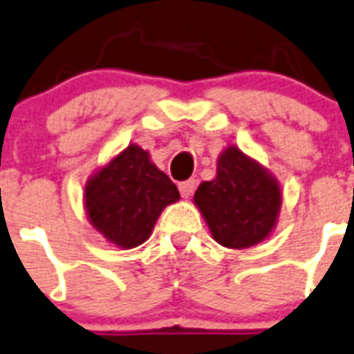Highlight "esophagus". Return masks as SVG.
<instances>
[{
  "label": "esophagus",
  "mask_w": 354,
  "mask_h": 354,
  "mask_svg": "<svg viewBox=\"0 0 354 354\" xmlns=\"http://www.w3.org/2000/svg\"><path fill=\"white\" fill-rule=\"evenodd\" d=\"M178 189H180L182 198H191L194 189H196V182H194V180H185V182H182L178 185Z\"/></svg>",
  "instance_id": "esophagus-1"
}]
</instances>
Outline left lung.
Masks as SVG:
<instances>
[{"instance_id": "left-lung-1", "label": "left lung", "mask_w": 354, "mask_h": 354, "mask_svg": "<svg viewBox=\"0 0 354 354\" xmlns=\"http://www.w3.org/2000/svg\"><path fill=\"white\" fill-rule=\"evenodd\" d=\"M194 203L220 245L247 249L277 225L281 191L263 165L231 145L218 156L216 178L200 183Z\"/></svg>"}]
</instances>
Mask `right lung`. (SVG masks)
Masks as SVG:
<instances>
[{"instance_id": "1", "label": "right lung", "mask_w": 354, "mask_h": 354, "mask_svg": "<svg viewBox=\"0 0 354 354\" xmlns=\"http://www.w3.org/2000/svg\"><path fill=\"white\" fill-rule=\"evenodd\" d=\"M83 200L91 225L107 242L132 249L151 236L162 211L180 200V192L149 152L131 143L88 178Z\"/></svg>"}]
</instances>
